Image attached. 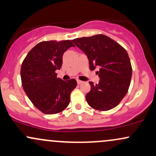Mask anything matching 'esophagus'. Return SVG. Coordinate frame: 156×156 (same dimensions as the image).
<instances>
[{
	"label": "esophagus",
	"instance_id": "34e87169",
	"mask_svg": "<svg viewBox=\"0 0 156 156\" xmlns=\"http://www.w3.org/2000/svg\"><path fill=\"white\" fill-rule=\"evenodd\" d=\"M77 83H78V85H80V84L83 83V81H81V80H77Z\"/></svg>",
	"mask_w": 156,
	"mask_h": 156
}]
</instances>
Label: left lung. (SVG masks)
<instances>
[{
    "label": "left lung",
    "instance_id": "obj_1",
    "mask_svg": "<svg viewBox=\"0 0 156 156\" xmlns=\"http://www.w3.org/2000/svg\"><path fill=\"white\" fill-rule=\"evenodd\" d=\"M74 44L86 53L89 69L97 72L98 84L90 81L91 90L86 95L88 104L99 111L114 108L126 95L132 76V67L128 53L123 47L103 34L73 39Z\"/></svg>",
    "mask_w": 156,
    "mask_h": 156
}]
</instances>
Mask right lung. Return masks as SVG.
Here are the masks:
<instances>
[{"mask_svg":"<svg viewBox=\"0 0 156 156\" xmlns=\"http://www.w3.org/2000/svg\"><path fill=\"white\" fill-rule=\"evenodd\" d=\"M74 46L70 40L44 41L32 48L23 60V88L34 105L44 114H58L69 105L77 81L62 80L57 78L55 70L62 67L64 52Z\"/></svg>","mask_w":156,"mask_h":156,"instance_id":"1","label":"right lung"}]
</instances>
